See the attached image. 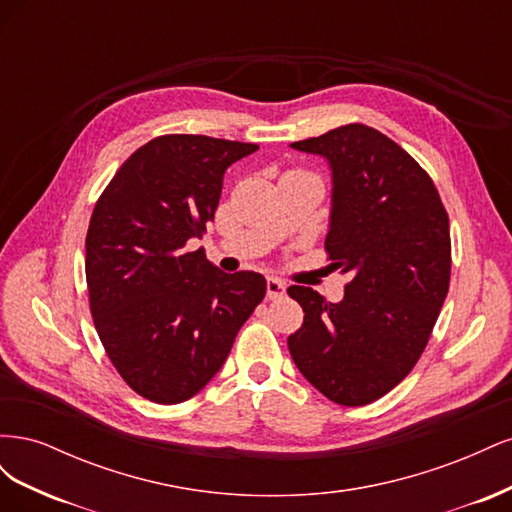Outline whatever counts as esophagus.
I'll use <instances>...</instances> for the list:
<instances>
[{
  "label": "esophagus",
  "instance_id": "34e87169",
  "mask_svg": "<svg viewBox=\"0 0 512 512\" xmlns=\"http://www.w3.org/2000/svg\"><path fill=\"white\" fill-rule=\"evenodd\" d=\"M284 294H286V284L282 280H277V277H269V280H267V297L271 301H275V299L284 297Z\"/></svg>",
  "mask_w": 512,
  "mask_h": 512
}]
</instances>
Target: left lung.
I'll list each match as a JSON object with an SVG mask.
<instances>
[{
  "label": "left lung",
  "instance_id": "8db88e82",
  "mask_svg": "<svg viewBox=\"0 0 512 512\" xmlns=\"http://www.w3.org/2000/svg\"><path fill=\"white\" fill-rule=\"evenodd\" d=\"M333 168L329 260L348 273L344 299L307 286L288 337L294 365L339 406H365L404 380L429 342L451 284L448 213L427 170L389 136L348 123L292 143Z\"/></svg>",
  "mask_w": 512,
  "mask_h": 512
}]
</instances>
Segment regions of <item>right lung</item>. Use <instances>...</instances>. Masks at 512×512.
Here are the masks:
<instances>
[{
    "mask_svg": "<svg viewBox=\"0 0 512 512\" xmlns=\"http://www.w3.org/2000/svg\"><path fill=\"white\" fill-rule=\"evenodd\" d=\"M256 149L203 134L158 136L121 164L91 213V318L123 382L156 404L203 389L265 299L260 273H222L203 250L185 247L213 222L226 168Z\"/></svg>",
    "mask_w": 512,
    "mask_h": 512,
    "instance_id": "right-lung-1",
    "label": "right lung"
}]
</instances>
